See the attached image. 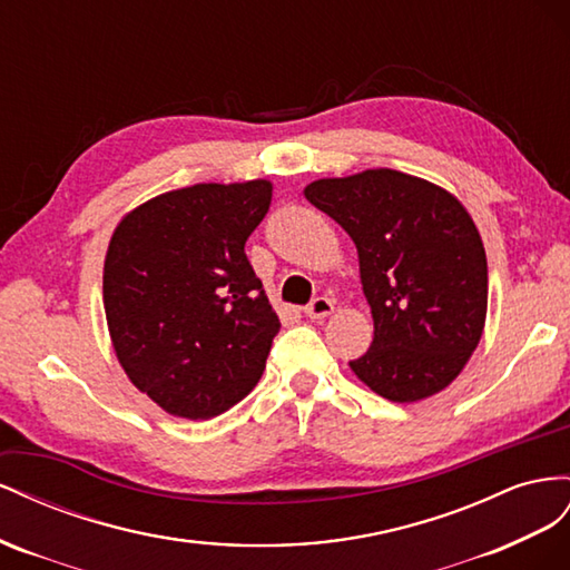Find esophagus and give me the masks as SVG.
<instances>
[{
	"label": "esophagus",
	"mask_w": 570,
	"mask_h": 570,
	"mask_svg": "<svg viewBox=\"0 0 570 570\" xmlns=\"http://www.w3.org/2000/svg\"><path fill=\"white\" fill-rule=\"evenodd\" d=\"M334 313V301L327 298V296H317L311 301V305L305 307V315L311 320H322Z\"/></svg>",
	"instance_id": "esophagus-1"
}]
</instances>
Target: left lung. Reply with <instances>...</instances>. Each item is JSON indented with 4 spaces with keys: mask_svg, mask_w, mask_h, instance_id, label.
Listing matches in <instances>:
<instances>
[{
    "mask_svg": "<svg viewBox=\"0 0 570 570\" xmlns=\"http://www.w3.org/2000/svg\"><path fill=\"white\" fill-rule=\"evenodd\" d=\"M357 248L375 338L351 361L372 392L413 403L461 375L487 315V255L451 193L394 169L320 178L305 190Z\"/></svg>",
    "mask_w": 570,
    "mask_h": 570,
    "instance_id": "8db88e82",
    "label": "left lung"
}]
</instances>
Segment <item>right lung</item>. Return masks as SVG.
<instances>
[{
    "label": "right lung",
    "mask_w": 570,
    "mask_h": 570,
    "mask_svg": "<svg viewBox=\"0 0 570 570\" xmlns=\"http://www.w3.org/2000/svg\"><path fill=\"white\" fill-rule=\"evenodd\" d=\"M272 184H195L128 213L111 234L102 296L119 363L159 409L207 420L263 377L282 322L246 240Z\"/></svg>",
    "instance_id": "right-lung-1"
}]
</instances>
